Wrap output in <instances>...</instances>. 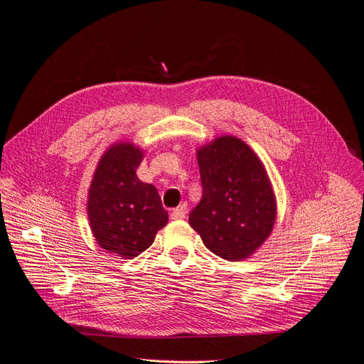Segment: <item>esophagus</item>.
I'll return each instance as SVG.
<instances>
[{"instance_id":"obj_1","label":"esophagus","mask_w":364,"mask_h":364,"mask_svg":"<svg viewBox=\"0 0 364 364\" xmlns=\"http://www.w3.org/2000/svg\"><path fill=\"white\" fill-rule=\"evenodd\" d=\"M186 213H187V210H186V207H184V205H181V207H177V208H173V210H172V213H171V219H173V220H180V219H184V218H186Z\"/></svg>"}]
</instances>
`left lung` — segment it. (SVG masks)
Wrapping results in <instances>:
<instances>
[{
    "label": "left lung",
    "instance_id": "8db88e82",
    "mask_svg": "<svg viewBox=\"0 0 364 364\" xmlns=\"http://www.w3.org/2000/svg\"><path fill=\"white\" fill-rule=\"evenodd\" d=\"M203 198L189 215L205 248L220 259H248L272 232L277 201L262 160L243 140L220 136L196 151Z\"/></svg>",
    "mask_w": 364,
    "mask_h": 364
}]
</instances>
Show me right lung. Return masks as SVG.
I'll return each mask as SVG.
<instances>
[{
  "instance_id": "1",
  "label": "right lung",
  "mask_w": 364,
  "mask_h": 364,
  "mask_svg": "<svg viewBox=\"0 0 364 364\" xmlns=\"http://www.w3.org/2000/svg\"><path fill=\"white\" fill-rule=\"evenodd\" d=\"M144 151L118 142L104 152L87 193L90 230L102 250L134 259L152 245L168 224L157 189L137 178Z\"/></svg>"
}]
</instances>
